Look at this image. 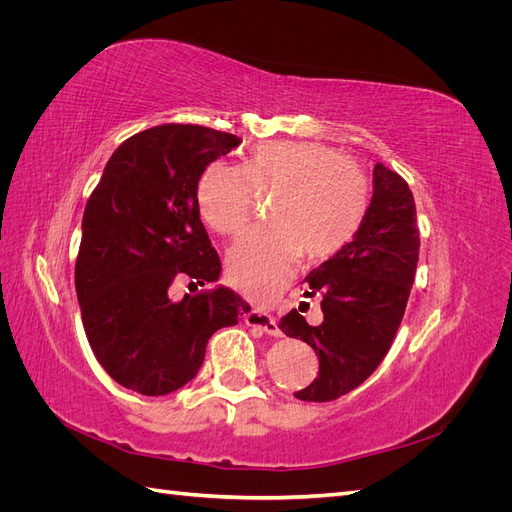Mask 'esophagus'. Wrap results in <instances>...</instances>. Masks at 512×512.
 Segmentation results:
<instances>
[{"label": "esophagus", "instance_id": "esophagus-1", "mask_svg": "<svg viewBox=\"0 0 512 512\" xmlns=\"http://www.w3.org/2000/svg\"><path fill=\"white\" fill-rule=\"evenodd\" d=\"M245 324H247V327H252V329H256L260 333L273 335V337H280L282 335L280 327H277V322L269 314L260 312V309H252V312H247L245 314Z\"/></svg>", "mask_w": 512, "mask_h": 512}]
</instances>
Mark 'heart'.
Wrapping results in <instances>:
<instances>
[{
	"mask_svg": "<svg viewBox=\"0 0 512 512\" xmlns=\"http://www.w3.org/2000/svg\"><path fill=\"white\" fill-rule=\"evenodd\" d=\"M271 197L273 226L228 256V280L247 299L267 303L282 292L303 254L324 260L359 230L369 207L365 170L337 149L314 141H271L241 166L213 160L196 181V207L213 230L241 237Z\"/></svg>",
	"mask_w": 512,
	"mask_h": 512,
	"instance_id": "heart-1",
	"label": "heart"
}]
</instances>
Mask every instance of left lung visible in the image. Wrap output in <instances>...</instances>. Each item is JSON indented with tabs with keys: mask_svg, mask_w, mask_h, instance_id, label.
Segmentation results:
<instances>
[{
	"mask_svg": "<svg viewBox=\"0 0 512 512\" xmlns=\"http://www.w3.org/2000/svg\"><path fill=\"white\" fill-rule=\"evenodd\" d=\"M418 245L408 183L395 170L376 164L374 194L359 230L305 277V297L322 294V322L309 324L297 309L280 320V329L312 346L320 363L314 382L294 397L331 401L374 374L404 318Z\"/></svg>",
	"mask_w": 512,
	"mask_h": 512,
	"instance_id": "obj_1",
	"label": "left lung"
}]
</instances>
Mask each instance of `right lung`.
<instances>
[{"mask_svg": "<svg viewBox=\"0 0 512 512\" xmlns=\"http://www.w3.org/2000/svg\"><path fill=\"white\" fill-rule=\"evenodd\" d=\"M239 143L190 123L138 132L115 149L87 200L76 297L96 359L130 391L158 397L181 389L203 365L209 337L250 312L226 286L170 299L177 277L200 286L220 280L196 181Z\"/></svg>", "mask_w": 512, "mask_h": 512, "instance_id": "obj_1", "label": "right lung"}]
</instances>
